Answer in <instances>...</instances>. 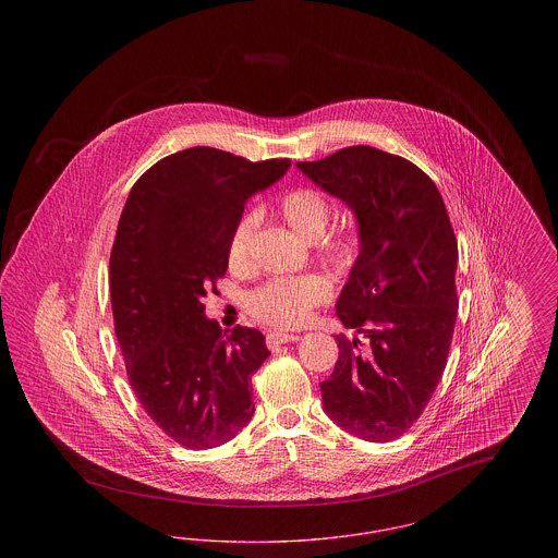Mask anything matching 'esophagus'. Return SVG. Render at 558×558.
Returning <instances> with one entry per match:
<instances>
[{
    "label": "esophagus",
    "mask_w": 558,
    "mask_h": 558,
    "mask_svg": "<svg viewBox=\"0 0 558 558\" xmlns=\"http://www.w3.org/2000/svg\"><path fill=\"white\" fill-rule=\"evenodd\" d=\"M299 341V335H291V332H282V330H274L267 335V347L269 349H278L280 345H287V343H294Z\"/></svg>",
    "instance_id": "obj_1"
}]
</instances>
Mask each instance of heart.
<instances>
[{"instance_id":"b5f03b06","label":"heart","mask_w":558,"mask_h":558,"mask_svg":"<svg viewBox=\"0 0 558 558\" xmlns=\"http://www.w3.org/2000/svg\"><path fill=\"white\" fill-rule=\"evenodd\" d=\"M280 213L292 232L301 239L318 240L330 219L328 203L314 190H292L280 201ZM257 217L253 213L244 215L236 223L228 244V264L232 269L248 266L251 240L255 234ZM332 253L349 257L355 248L353 239H339L330 244ZM330 294V284L318 274L276 278L248 296V310L255 318L264 319L274 326H299L310 316V310L324 303Z\"/></svg>"}]
</instances>
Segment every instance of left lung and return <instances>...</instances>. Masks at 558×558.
<instances>
[{"label": "left lung", "mask_w": 558, "mask_h": 558, "mask_svg": "<svg viewBox=\"0 0 558 558\" xmlns=\"http://www.w3.org/2000/svg\"><path fill=\"white\" fill-rule=\"evenodd\" d=\"M355 217L360 253L337 299L339 362L319 383L324 412L366 441H391L423 414L450 353L458 244L444 198L410 160L372 146L296 162Z\"/></svg>", "instance_id": "1"}]
</instances>
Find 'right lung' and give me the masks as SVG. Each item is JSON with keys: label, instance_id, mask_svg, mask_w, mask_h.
<instances>
[{"label": "right lung", "instance_id": "1", "mask_svg": "<svg viewBox=\"0 0 558 558\" xmlns=\"http://www.w3.org/2000/svg\"><path fill=\"white\" fill-rule=\"evenodd\" d=\"M289 167L194 146L153 165L121 213L110 253L117 341L146 414L190 450L217 448L253 418L251 376L269 355L266 337L221 332L203 299L228 269L244 203Z\"/></svg>", "mask_w": 558, "mask_h": 558}]
</instances>
